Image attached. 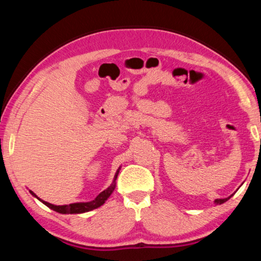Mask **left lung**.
<instances>
[{
	"mask_svg": "<svg viewBox=\"0 0 261 261\" xmlns=\"http://www.w3.org/2000/svg\"><path fill=\"white\" fill-rule=\"evenodd\" d=\"M231 196H232V194H231ZM230 196V197H231ZM230 197H228V198H224V199H215V204L216 205H221V204H223V202H226L228 199H230Z\"/></svg>",
	"mask_w": 261,
	"mask_h": 261,
	"instance_id": "obj_1",
	"label": "left lung"
}]
</instances>
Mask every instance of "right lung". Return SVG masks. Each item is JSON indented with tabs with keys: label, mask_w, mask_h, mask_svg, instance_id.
<instances>
[{
	"label": "right lung",
	"mask_w": 261,
	"mask_h": 261,
	"mask_svg": "<svg viewBox=\"0 0 261 261\" xmlns=\"http://www.w3.org/2000/svg\"><path fill=\"white\" fill-rule=\"evenodd\" d=\"M120 169H121V168H118V170L116 171V174H115V177H114V180H113L112 185H110V187L107 190H105V191L101 192L99 196L95 198L94 200L88 201V202H74V204H70V205L56 206V205L49 204V202H47L45 200H41L40 198H38L37 194L31 191V190H30V192H31V194H32V196H34L35 198H38V199L40 200L42 204H45L46 206L49 207V208H51L53 211L59 212V213H62V214L85 213V212H90L92 210H95V208H98V207H100L101 205L105 204V201L108 199L110 194L113 193L115 187H116V183H115V180H116V178H117V175H118V173H120Z\"/></svg>",
	"instance_id": "obj_1"
}]
</instances>
